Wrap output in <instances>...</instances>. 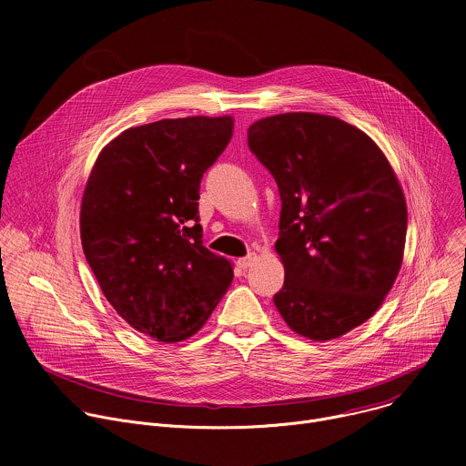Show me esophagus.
Here are the masks:
<instances>
[{"label": "esophagus", "instance_id": "obj_1", "mask_svg": "<svg viewBox=\"0 0 466 466\" xmlns=\"http://www.w3.org/2000/svg\"><path fill=\"white\" fill-rule=\"evenodd\" d=\"M254 259H256V256L254 254H248V256H243V258H238V268L239 269H248L250 268V265L254 263Z\"/></svg>", "mask_w": 466, "mask_h": 466}]
</instances>
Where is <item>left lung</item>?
I'll use <instances>...</instances> for the list:
<instances>
[{
    "label": "left lung",
    "instance_id": "1",
    "mask_svg": "<svg viewBox=\"0 0 466 466\" xmlns=\"http://www.w3.org/2000/svg\"><path fill=\"white\" fill-rule=\"evenodd\" d=\"M248 149L280 191L273 302L297 334L345 336L380 308L400 271L408 208L380 147L334 116L289 112L248 127Z\"/></svg>",
    "mask_w": 466,
    "mask_h": 466
}]
</instances>
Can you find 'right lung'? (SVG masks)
Masks as SVG:
<instances>
[{
  "label": "right lung",
  "mask_w": 466,
  "mask_h": 466,
  "mask_svg": "<svg viewBox=\"0 0 466 466\" xmlns=\"http://www.w3.org/2000/svg\"><path fill=\"white\" fill-rule=\"evenodd\" d=\"M232 128L230 116L127 128L88 177L81 205L86 261L112 308L157 341L191 338L232 284V263L203 245L197 203Z\"/></svg>",
  "instance_id": "right-lung-1"
}]
</instances>
